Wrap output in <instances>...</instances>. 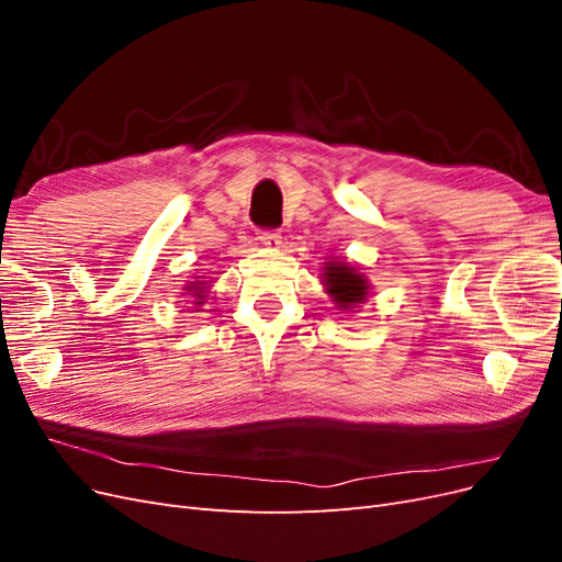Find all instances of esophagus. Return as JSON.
<instances>
[{
  "mask_svg": "<svg viewBox=\"0 0 562 562\" xmlns=\"http://www.w3.org/2000/svg\"><path fill=\"white\" fill-rule=\"evenodd\" d=\"M258 234H260L258 236L260 244H265L269 248H279L281 246V234L277 229H260Z\"/></svg>",
  "mask_w": 562,
  "mask_h": 562,
  "instance_id": "34e87169",
  "label": "esophagus"
}]
</instances>
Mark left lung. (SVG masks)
I'll list each match as a JSON object with an SVG mask.
<instances>
[{
	"label": "left lung",
	"instance_id": "1",
	"mask_svg": "<svg viewBox=\"0 0 562 562\" xmlns=\"http://www.w3.org/2000/svg\"><path fill=\"white\" fill-rule=\"evenodd\" d=\"M326 269V288L330 297L337 302L339 310H349L353 304H359L368 295V281L356 274V269L345 262H328Z\"/></svg>",
	"mask_w": 562,
	"mask_h": 562
}]
</instances>
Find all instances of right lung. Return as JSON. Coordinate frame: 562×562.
<instances>
[{
    "label": "right lung",
    "instance_id": "add662e5",
    "mask_svg": "<svg viewBox=\"0 0 562 562\" xmlns=\"http://www.w3.org/2000/svg\"><path fill=\"white\" fill-rule=\"evenodd\" d=\"M187 291H192L196 300H203V283H192L190 288H187ZM196 304H201V302H196Z\"/></svg>",
    "mask_w": 562,
    "mask_h": 562
}]
</instances>
